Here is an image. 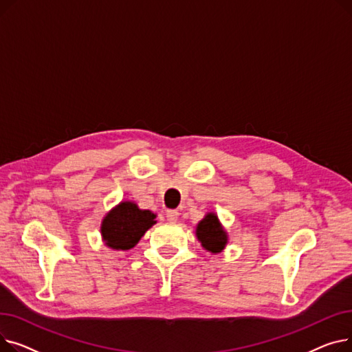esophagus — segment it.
I'll list each match as a JSON object with an SVG mask.
<instances>
[{
  "label": "esophagus",
  "instance_id": "obj_1",
  "mask_svg": "<svg viewBox=\"0 0 352 352\" xmlns=\"http://www.w3.org/2000/svg\"><path fill=\"white\" fill-rule=\"evenodd\" d=\"M165 215H166V219H168L170 223H177L178 217H179V212L177 210H168V211L165 212Z\"/></svg>",
  "mask_w": 352,
  "mask_h": 352
}]
</instances>
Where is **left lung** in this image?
Returning <instances> with one entry per match:
<instances>
[{
	"label": "left lung",
	"mask_w": 352,
	"mask_h": 352,
	"mask_svg": "<svg viewBox=\"0 0 352 352\" xmlns=\"http://www.w3.org/2000/svg\"><path fill=\"white\" fill-rule=\"evenodd\" d=\"M201 247L211 254H218L228 244V232L215 212H207L195 227Z\"/></svg>",
	"instance_id": "obj_1"
}]
</instances>
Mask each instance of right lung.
<instances>
[{
    "label": "right lung",
    "instance_id": "1",
    "mask_svg": "<svg viewBox=\"0 0 352 352\" xmlns=\"http://www.w3.org/2000/svg\"><path fill=\"white\" fill-rule=\"evenodd\" d=\"M157 214L141 210L134 201H121L111 208L101 221L102 243L116 251L134 248L144 234L157 224Z\"/></svg>",
    "mask_w": 352,
    "mask_h": 352
}]
</instances>
